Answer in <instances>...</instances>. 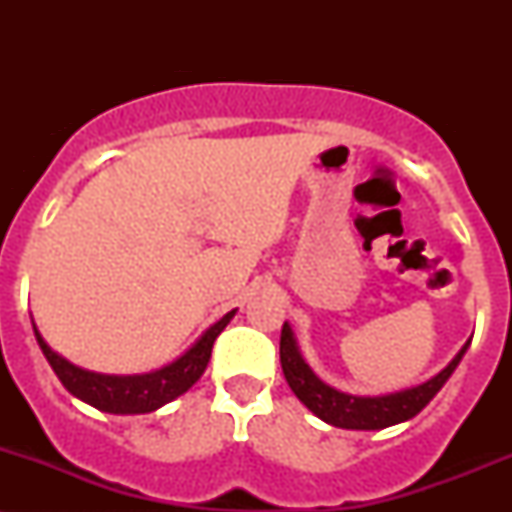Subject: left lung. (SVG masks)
<instances>
[{
    "label": "left lung",
    "mask_w": 512,
    "mask_h": 512,
    "mask_svg": "<svg viewBox=\"0 0 512 512\" xmlns=\"http://www.w3.org/2000/svg\"><path fill=\"white\" fill-rule=\"evenodd\" d=\"M469 344H472V339H467L448 366L433 375V378H428L426 383L373 397L349 395V392L337 390V387L320 380V375H315V370L303 358L301 346H298V339L289 322H284V330H281L279 356L284 378L293 390V395L301 399L317 419L337 428H349V431H380V428L414 419L438 395L440 387L448 383L450 375L460 366L462 356L467 354Z\"/></svg>",
    "instance_id": "obj_1"
}]
</instances>
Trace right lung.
<instances>
[{
    "mask_svg": "<svg viewBox=\"0 0 512 512\" xmlns=\"http://www.w3.org/2000/svg\"><path fill=\"white\" fill-rule=\"evenodd\" d=\"M236 310L226 313L221 320H216L202 337L197 339L185 354H180L175 361L166 366L149 370V373L134 375H108L93 373V370L79 368L69 363L67 358L52 351L43 334L38 332L33 322L35 339H38L40 351H43L48 363L60 378V383L81 402L91 407L108 411V414H149V411L161 409L163 404L173 402L180 395H185L192 385L202 378L211 358V346L216 337L223 332V327L233 320Z\"/></svg>",
    "mask_w": 512,
    "mask_h": 512,
    "instance_id": "add662e5",
    "label": "right lung"
}]
</instances>
